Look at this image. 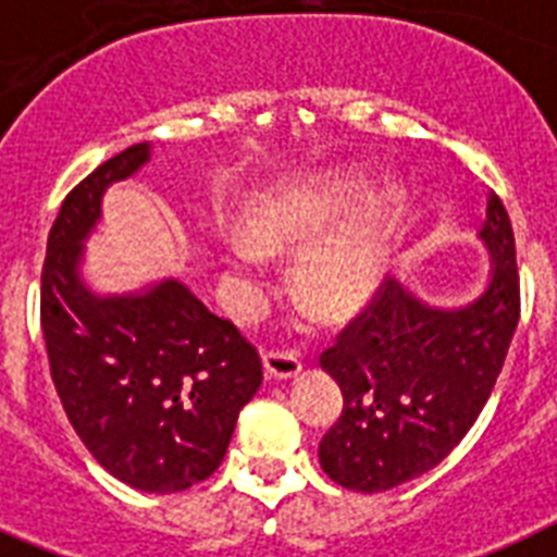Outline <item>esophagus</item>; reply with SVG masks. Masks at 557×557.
<instances>
[{"mask_svg":"<svg viewBox=\"0 0 557 557\" xmlns=\"http://www.w3.org/2000/svg\"><path fill=\"white\" fill-rule=\"evenodd\" d=\"M298 372H301V361L293 352H264V375H268V381H287Z\"/></svg>","mask_w":557,"mask_h":557,"instance_id":"obj_1","label":"esophagus"}]
</instances>
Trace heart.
Listing matches in <instances>:
<instances>
[{
    "mask_svg": "<svg viewBox=\"0 0 557 557\" xmlns=\"http://www.w3.org/2000/svg\"><path fill=\"white\" fill-rule=\"evenodd\" d=\"M358 201L347 178H321L312 185L268 193L247 210L250 236L227 242V259L242 275L259 273L264 252L298 245L333 227ZM387 215L381 207L361 213L352 224L312 242L296 261V284L305 305L319 315H347L370 298L384 268Z\"/></svg>",
    "mask_w": 557,
    "mask_h": 557,
    "instance_id": "b5f03b06",
    "label": "heart"
}]
</instances>
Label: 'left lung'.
I'll list each match as a JSON object with an SVG mask.
<instances>
[{
  "label": "left lung",
  "mask_w": 557,
  "mask_h": 557,
  "mask_svg": "<svg viewBox=\"0 0 557 557\" xmlns=\"http://www.w3.org/2000/svg\"><path fill=\"white\" fill-rule=\"evenodd\" d=\"M481 238L495 270L478 301L433 310L384 278L321 352L344 395L319 444L335 484L356 493L407 484L438 467L484 410L521 319L516 236L495 193Z\"/></svg>",
  "instance_id": "left-lung-1"
}]
</instances>
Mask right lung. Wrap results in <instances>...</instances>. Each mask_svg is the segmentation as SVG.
<instances>
[{
	"label": "right lung",
	"mask_w": 557,
	"mask_h": 557,
	"mask_svg": "<svg viewBox=\"0 0 557 557\" xmlns=\"http://www.w3.org/2000/svg\"><path fill=\"white\" fill-rule=\"evenodd\" d=\"M147 162L133 145L64 196L41 264L50 379L90 455L141 493H182L213 475L236 418L261 387L259 350L185 284L99 298L76 275L82 238L110 182Z\"/></svg>",
	"instance_id": "1"
}]
</instances>
